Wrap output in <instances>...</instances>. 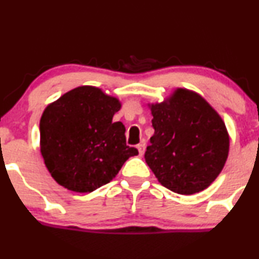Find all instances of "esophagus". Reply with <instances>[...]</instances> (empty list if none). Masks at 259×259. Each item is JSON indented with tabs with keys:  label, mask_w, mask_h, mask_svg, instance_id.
I'll list each match as a JSON object with an SVG mask.
<instances>
[{
	"label": "esophagus",
	"mask_w": 259,
	"mask_h": 259,
	"mask_svg": "<svg viewBox=\"0 0 259 259\" xmlns=\"http://www.w3.org/2000/svg\"><path fill=\"white\" fill-rule=\"evenodd\" d=\"M138 149H139L140 155H142L143 153H145V149H146L145 143H140V145H138Z\"/></svg>",
	"instance_id": "esophagus-1"
}]
</instances>
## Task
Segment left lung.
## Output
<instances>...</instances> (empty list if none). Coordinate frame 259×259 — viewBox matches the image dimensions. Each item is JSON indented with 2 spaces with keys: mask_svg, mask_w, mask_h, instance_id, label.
<instances>
[{
  "mask_svg": "<svg viewBox=\"0 0 259 259\" xmlns=\"http://www.w3.org/2000/svg\"><path fill=\"white\" fill-rule=\"evenodd\" d=\"M148 107L154 135L146 163L170 191L185 195L204 191L228 158L229 134L223 119L201 95L186 88Z\"/></svg>",
  "mask_w": 259,
  "mask_h": 259,
  "instance_id": "obj_1",
  "label": "left lung"
}]
</instances>
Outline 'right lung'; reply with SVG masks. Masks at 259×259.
I'll list each match as a JSON object with an SVG mask.
<instances>
[{"mask_svg":"<svg viewBox=\"0 0 259 259\" xmlns=\"http://www.w3.org/2000/svg\"><path fill=\"white\" fill-rule=\"evenodd\" d=\"M120 101L92 85L65 93L43 111L39 148L53 179L68 191L90 193L111 182L139 151L125 143V126L112 121Z\"/></svg>","mask_w":259,"mask_h":259,"instance_id":"add662e5","label":"right lung"}]
</instances>
